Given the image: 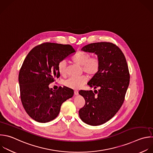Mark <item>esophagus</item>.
<instances>
[{"label":"esophagus","mask_w":153,"mask_h":153,"mask_svg":"<svg viewBox=\"0 0 153 153\" xmlns=\"http://www.w3.org/2000/svg\"><path fill=\"white\" fill-rule=\"evenodd\" d=\"M79 94V91L77 90H75L74 91V95H77Z\"/></svg>","instance_id":"esophagus-1"}]
</instances>
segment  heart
Here are the masks:
<instances>
[{"instance_id": "obj_1", "label": "heart", "mask_w": 153, "mask_h": 153, "mask_svg": "<svg viewBox=\"0 0 153 153\" xmlns=\"http://www.w3.org/2000/svg\"><path fill=\"white\" fill-rule=\"evenodd\" d=\"M72 61L82 66V70L90 76H94L98 73L101 67L100 59L97 56L91 57V55L85 52H79L71 58ZM58 70L62 76L67 74V63L62 60L58 64ZM88 81V77L85 76L71 77L65 81V85L70 88L78 89Z\"/></svg>"}]
</instances>
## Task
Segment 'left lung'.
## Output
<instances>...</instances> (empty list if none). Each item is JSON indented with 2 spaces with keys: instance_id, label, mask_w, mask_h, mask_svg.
Here are the masks:
<instances>
[{
  "instance_id": "obj_1",
  "label": "left lung",
  "mask_w": 153,
  "mask_h": 153,
  "mask_svg": "<svg viewBox=\"0 0 153 153\" xmlns=\"http://www.w3.org/2000/svg\"><path fill=\"white\" fill-rule=\"evenodd\" d=\"M82 50L97 54L101 67L88 83L94 89L98 88V91L79 92L85 100L79 114L86 124L99 126L110 120L122 106L130 82L128 67L121 50L112 42L91 43Z\"/></svg>"
}]
</instances>
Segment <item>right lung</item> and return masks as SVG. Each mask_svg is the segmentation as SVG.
I'll use <instances>...</instances> for the list:
<instances>
[{
  "instance_id": "add662e5",
  "label": "right lung",
  "mask_w": 153,
  "mask_h": 153,
  "mask_svg": "<svg viewBox=\"0 0 153 153\" xmlns=\"http://www.w3.org/2000/svg\"><path fill=\"white\" fill-rule=\"evenodd\" d=\"M75 52L69 44L44 42L33 48L24 60L19 74L20 98L25 110L35 121H52L62 104L73 96L72 89L64 86L52 90L48 85L60 77L59 62Z\"/></svg>"
}]
</instances>
